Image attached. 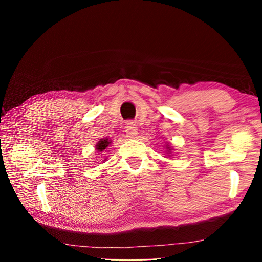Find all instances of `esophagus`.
I'll return each instance as SVG.
<instances>
[{"label": "esophagus", "instance_id": "34e87169", "mask_svg": "<svg viewBox=\"0 0 262 262\" xmlns=\"http://www.w3.org/2000/svg\"><path fill=\"white\" fill-rule=\"evenodd\" d=\"M137 134H139V129H137L135 123L128 122L126 127V135L128 139H136Z\"/></svg>", "mask_w": 262, "mask_h": 262}]
</instances>
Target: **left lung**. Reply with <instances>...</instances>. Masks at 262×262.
I'll use <instances>...</instances> for the list:
<instances>
[{
    "label": "left lung",
    "mask_w": 262,
    "mask_h": 262,
    "mask_svg": "<svg viewBox=\"0 0 262 262\" xmlns=\"http://www.w3.org/2000/svg\"><path fill=\"white\" fill-rule=\"evenodd\" d=\"M164 147L166 148V151H165L166 156H168V157L172 156V151H173V147H171V144H168L167 142L165 143V145H164Z\"/></svg>",
    "instance_id": "obj_1"
}]
</instances>
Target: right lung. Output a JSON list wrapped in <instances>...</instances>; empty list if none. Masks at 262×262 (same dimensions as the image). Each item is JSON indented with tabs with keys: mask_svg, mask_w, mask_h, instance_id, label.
<instances>
[{
	"mask_svg": "<svg viewBox=\"0 0 262 262\" xmlns=\"http://www.w3.org/2000/svg\"><path fill=\"white\" fill-rule=\"evenodd\" d=\"M111 143H112V140H110L108 137H105V139H100L98 142H97L96 144V150L97 152H103L105 151L106 149H107L108 145H111ZM104 161H107V158L104 159Z\"/></svg>",
	"mask_w": 262,
	"mask_h": 262,
	"instance_id": "1",
	"label": "right lung"
}]
</instances>
